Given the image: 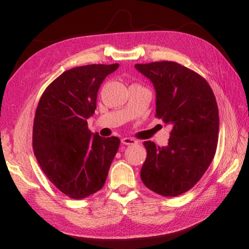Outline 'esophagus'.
I'll return each instance as SVG.
<instances>
[{
    "label": "esophagus",
    "mask_w": 249,
    "mask_h": 249,
    "mask_svg": "<svg viewBox=\"0 0 249 249\" xmlns=\"http://www.w3.org/2000/svg\"><path fill=\"white\" fill-rule=\"evenodd\" d=\"M121 142H122V144H123V145H135V144H137L136 141L133 140V138H129V137H123L121 140Z\"/></svg>",
    "instance_id": "1"
}]
</instances>
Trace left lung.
I'll use <instances>...</instances> for the list:
<instances>
[{
    "label": "left lung",
    "instance_id": "obj_1",
    "mask_svg": "<svg viewBox=\"0 0 249 249\" xmlns=\"http://www.w3.org/2000/svg\"><path fill=\"white\" fill-rule=\"evenodd\" d=\"M153 83L156 115L172 126L167 146L144 142L147 157L141 178L162 196L190 190L212 162L218 138V108L209 83L177 62L135 65Z\"/></svg>",
    "mask_w": 249,
    "mask_h": 249
}]
</instances>
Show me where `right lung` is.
Here are the masks:
<instances>
[{"label": "right lung", "instance_id": "add662e5", "mask_svg": "<svg viewBox=\"0 0 249 249\" xmlns=\"http://www.w3.org/2000/svg\"><path fill=\"white\" fill-rule=\"evenodd\" d=\"M89 65L65 71L39 100L33 128V148L47 178L62 193L81 200L98 192L119 149L117 137L88 129L103 80L119 68Z\"/></svg>", "mask_w": 249, "mask_h": 249}]
</instances>
